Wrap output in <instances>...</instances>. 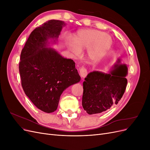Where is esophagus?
<instances>
[{"mask_svg": "<svg viewBox=\"0 0 150 150\" xmlns=\"http://www.w3.org/2000/svg\"><path fill=\"white\" fill-rule=\"evenodd\" d=\"M79 72H80V76L82 77L83 78H86V76L88 74L87 70H86V69L84 67H81L79 69Z\"/></svg>", "mask_w": 150, "mask_h": 150, "instance_id": "34e87169", "label": "esophagus"}]
</instances>
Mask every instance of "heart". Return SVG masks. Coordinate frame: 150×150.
I'll list each match as a JSON object with an SVG mask.
<instances>
[{
    "label": "heart",
    "mask_w": 150,
    "mask_h": 150,
    "mask_svg": "<svg viewBox=\"0 0 150 150\" xmlns=\"http://www.w3.org/2000/svg\"><path fill=\"white\" fill-rule=\"evenodd\" d=\"M72 43H69L71 51L75 54L87 48L86 56L92 62H96L108 52L112 46L111 36L103 32L94 29H84L78 31L72 38Z\"/></svg>",
    "instance_id": "b5f03b06"
}]
</instances>
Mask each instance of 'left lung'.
I'll list each match as a JSON object with an SVG mask.
<instances>
[{"label":"left lung","mask_w":150,"mask_h":150,"mask_svg":"<svg viewBox=\"0 0 150 150\" xmlns=\"http://www.w3.org/2000/svg\"><path fill=\"white\" fill-rule=\"evenodd\" d=\"M118 60L117 62H120ZM128 68L116 64L110 74L93 71L88 74L83 83L82 105L89 115L101 113L118 103L125 92Z\"/></svg>","instance_id":"8db88e82"}]
</instances>
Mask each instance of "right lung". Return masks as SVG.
<instances>
[{
	"mask_svg": "<svg viewBox=\"0 0 150 150\" xmlns=\"http://www.w3.org/2000/svg\"><path fill=\"white\" fill-rule=\"evenodd\" d=\"M64 22L50 20L30 33L22 49L19 65L22 88L41 111H55L61 94L81 79L75 62L46 47L49 39H57Z\"/></svg>",
	"mask_w": 150,
	"mask_h": 150,
	"instance_id": "right-lung-1",
	"label": "right lung"
}]
</instances>
